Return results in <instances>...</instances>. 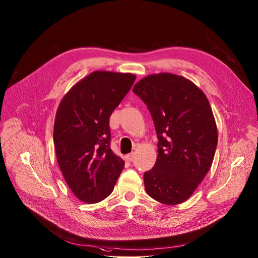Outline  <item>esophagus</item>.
Wrapping results in <instances>:
<instances>
[{"mask_svg":"<svg viewBox=\"0 0 258 258\" xmlns=\"http://www.w3.org/2000/svg\"><path fill=\"white\" fill-rule=\"evenodd\" d=\"M134 157H135V153L134 152H131L130 154H128V155H126V160L127 161H129V162H131V161H133V159H134Z\"/></svg>","mask_w":258,"mask_h":258,"instance_id":"34e87169","label":"esophagus"}]
</instances>
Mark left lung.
I'll return each mask as SVG.
<instances>
[{"label": "left lung", "instance_id": "left-lung-1", "mask_svg": "<svg viewBox=\"0 0 258 258\" xmlns=\"http://www.w3.org/2000/svg\"><path fill=\"white\" fill-rule=\"evenodd\" d=\"M147 105L158 142L154 167L144 174L148 195L168 206L185 202L210 171L218 129L206 94L177 74H150L133 87Z\"/></svg>", "mask_w": 258, "mask_h": 258}]
</instances>
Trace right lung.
Here are the masks:
<instances>
[{
    "mask_svg": "<svg viewBox=\"0 0 258 258\" xmlns=\"http://www.w3.org/2000/svg\"><path fill=\"white\" fill-rule=\"evenodd\" d=\"M136 79L93 72L70 89L55 114L53 143L59 169L74 196L95 204L114 188L125 162L110 148L109 118Z\"/></svg>",
    "mask_w": 258,
    "mask_h": 258,
    "instance_id": "obj_1",
    "label": "right lung"
}]
</instances>
